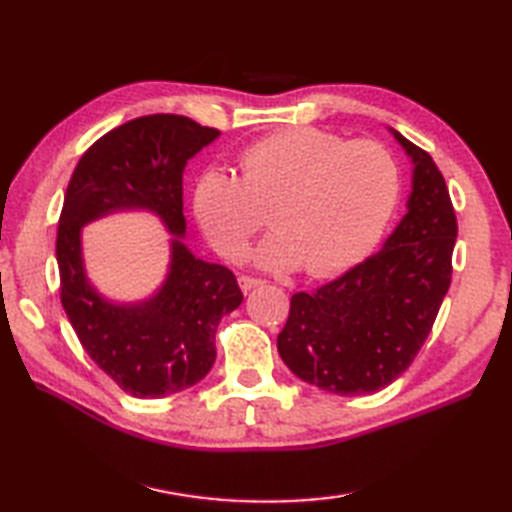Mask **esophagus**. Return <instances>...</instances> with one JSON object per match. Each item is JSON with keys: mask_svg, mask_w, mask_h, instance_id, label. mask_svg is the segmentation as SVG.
<instances>
[{"mask_svg": "<svg viewBox=\"0 0 512 512\" xmlns=\"http://www.w3.org/2000/svg\"><path fill=\"white\" fill-rule=\"evenodd\" d=\"M237 284H239V288H242V292H248V290H253V288H257V286H262L264 281L257 279V277L239 275V277H237Z\"/></svg>", "mask_w": 512, "mask_h": 512, "instance_id": "esophagus-1", "label": "esophagus"}]
</instances>
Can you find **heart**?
<instances>
[{
  "instance_id": "1",
  "label": "heart",
  "mask_w": 512,
  "mask_h": 512,
  "mask_svg": "<svg viewBox=\"0 0 512 512\" xmlns=\"http://www.w3.org/2000/svg\"><path fill=\"white\" fill-rule=\"evenodd\" d=\"M242 180L204 171L193 191L202 233L222 255H237L264 222L275 228L253 253L266 270L330 275L356 264L394 215L400 176L389 151L372 143L295 127L270 134L239 156Z\"/></svg>"
}]
</instances>
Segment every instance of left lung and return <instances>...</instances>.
<instances>
[{"label": "left lung", "mask_w": 512, "mask_h": 512, "mask_svg": "<svg viewBox=\"0 0 512 512\" xmlns=\"http://www.w3.org/2000/svg\"><path fill=\"white\" fill-rule=\"evenodd\" d=\"M389 134L413 167L407 213L376 255L317 292L292 295L277 336L290 372L336 396L394 383L427 341L451 284L458 222L447 184L427 151Z\"/></svg>", "instance_id": "left-lung-1"}]
</instances>
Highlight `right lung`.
<instances>
[{
	"instance_id": "right-lung-1",
	"label": "right lung",
	"mask_w": 512,
	"mask_h": 512,
	"mask_svg": "<svg viewBox=\"0 0 512 512\" xmlns=\"http://www.w3.org/2000/svg\"><path fill=\"white\" fill-rule=\"evenodd\" d=\"M220 136L187 116L134 118L107 132L76 165L57 231L61 303L83 350L134 398H165L211 372L215 332L244 295L226 266L184 244L182 173ZM151 212L172 235L163 284L140 302L96 289L82 257V228L114 212Z\"/></svg>"
}]
</instances>
